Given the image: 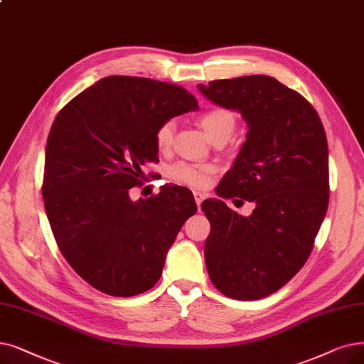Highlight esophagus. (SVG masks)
Returning a JSON list of instances; mask_svg holds the SVG:
<instances>
[{
    "mask_svg": "<svg viewBox=\"0 0 364 364\" xmlns=\"http://www.w3.org/2000/svg\"><path fill=\"white\" fill-rule=\"evenodd\" d=\"M193 196H195V200H196L198 208H200V203H202V200L205 199V195H203L202 192H193Z\"/></svg>",
    "mask_w": 364,
    "mask_h": 364,
    "instance_id": "obj_1",
    "label": "esophagus"
}]
</instances>
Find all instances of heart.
<instances>
[{
    "mask_svg": "<svg viewBox=\"0 0 364 364\" xmlns=\"http://www.w3.org/2000/svg\"><path fill=\"white\" fill-rule=\"evenodd\" d=\"M202 129L210 136L211 141L228 139L236 128V116L232 109L226 107H213L203 112L199 117ZM173 136H176V122L165 120L162 122L154 132V141L159 150H169ZM213 165H199L180 162L171 168V177L183 184L192 187L207 186L213 177Z\"/></svg>",
    "mask_w": 364,
    "mask_h": 364,
    "instance_id": "heart-1",
    "label": "heart"
}]
</instances>
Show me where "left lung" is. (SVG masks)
<instances>
[{
  "instance_id": "left-lung-1",
  "label": "left lung",
  "mask_w": 364,
  "mask_h": 364,
  "mask_svg": "<svg viewBox=\"0 0 364 364\" xmlns=\"http://www.w3.org/2000/svg\"><path fill=\"white\" fill-rule=\"evenodd\" d=\"M199 90L248 124L217 196L256 203L242 217L221 199L202 202L211 225L205 263L225 296L257 300L286 286L311 255L328 205L326 132L302 95L269 75L213 80Z\"/></svg>"
}]
</instances>
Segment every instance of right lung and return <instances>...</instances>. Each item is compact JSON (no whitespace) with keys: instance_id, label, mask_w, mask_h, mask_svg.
I'll list each match as a JSON object with an SVG mask.
<instances>
[{"instance_id":"obj_1","label":"right lung","mask_w":364,"mask_h":364,"mask_svg":"<svg viewBox=\"0 0 364 364\" xmlns=\"http://www.w3.org/2000/svg\"><path fill=\"white\" fill-rule=\"evenodd\" d=\"M193 109L196 98L178 85L108 75L58 113L46 146L44 208L62 256L93 289L131 297L159 281L196 202L180 186L136 202L129 191L157 159V126Z\"/></svg>"}]
</instances>
